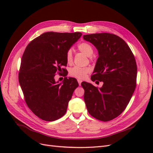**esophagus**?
<instances>
[{"mask_svg":"<svg viewBox=\"0 0 153 153\" xmlns=\"http://www.w3.org/2000/svg\"><path fill=\"white\" fill-rule=\"evenodd\" d=\"M82 80H79V79H78V84H79V85L80 86L81 85V83H82Z\"/></svg>","mask_w":153,"mask_h":153,"instance_id":"obj_1","label":"esophagus"}]
</instances>
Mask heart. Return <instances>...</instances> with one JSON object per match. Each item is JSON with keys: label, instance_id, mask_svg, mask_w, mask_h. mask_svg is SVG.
I'll use <instances>...</instances> for the list:
<instances>
[{"label": "heart", "instance_id": "obj_1", "mask_svg": "<svg viewBox=\"0 0 153 153\" xmlns=\"http://www.w3.org/2000/svg\"><path fill=\"white\" fill-rule=\"evenodd\" d=\"M78 50L85 54L89 57L90 60L92 59V54L94 53V48L92 46L87 42H82L78 45ZM66 59L67 63L71 64L73 62V54L71 49H69L66 54ZM91 71V69L89 67H79L75 66L69 70V75L72 77H75L79 80L85 78L88 73Z\"/></svg>", "mask_w": 153, "mask_h": 153}]
</instances>
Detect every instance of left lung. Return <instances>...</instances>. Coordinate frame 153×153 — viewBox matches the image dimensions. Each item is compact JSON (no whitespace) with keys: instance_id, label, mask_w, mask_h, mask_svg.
<instances>
[{"instance_id":"8db88e82","label":"left lung","mask_w":153,"mask_h":153,"mask_svg":"<svg viewBox=\"0 0 153 153\" xmlns=\"http://www.w3.org/2000/svg\"><path fill=\"white\" fill-rule=\"evenodd\" d=\"M84 39L98 50L92 81L102 82L98 88L82 82L88 112L101 121L118 117L126 108L135 91L137 67L135 57L125 41L110 33L84 35Z\"/></svg>"}]
</instances>
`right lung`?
Wrapping results in <instances>:
<instances>
[{
    "label": "right lung",
    "mask_w": 153,
    "mask_h": 153,
    "mask_svg": "<svg viewBox=\"0 0 153 153\" xmlns=\"http://www.w3.org/2000/svg\"><path fill=\"white\" fill-rule=\"evenodd\" d=\"M81 36V32H45L31 41L22 55L18 80L25 103L44 121H53L66 114L78 86L74 78L65 77L61 84L54 76L66 71L61 67L67 66V51Z\"/></svg>",
    "instance_id": "1"
}]
</instances>
